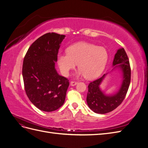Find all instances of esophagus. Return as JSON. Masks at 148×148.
Here are the masks:
<instances>
[{"instance_id":"34e87169","label":"esophagus","mask_w":148,"mask_h":148,"mask_svg":"<svg viewBox=\"0 0 148 148\" xmlns=\"http://www.w3.org/2000/svg\"><path fill=\"white\" fill-rule=\"evenodd\" d=\"M78 83V82H75V81H72V82H71V83H70V84L71 85V86H75V85L77 84Z\"/></svg>"}]
</instances>
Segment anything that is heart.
<instances>
[{"instance_id": "1", "label": "heart", "mask_w": 148, "mask_h": 148, "mask_svg": "<svg viewBox=\"0 0 148 148\" xmlns=\"http://www.w3.org/2000/svg\"><path fill=\"white\" fill-rule=\"evenodd\" d=\"M67 53L58 56V64L61 71L68 75L78 64L80 74L86 79L98 77L104 69L109 54L106 48L87 42H78L66 49Z\"/></svg>"}]
</instances>
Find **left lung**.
<instances>
[{
	"label": "left lung",
	"instance_id": "1",
	"mask_svg": "<svg viewBox=\"0 0 148 148\" xmlns=\"http://www.w3.org/2000/svg\"><path fill=\"white\" fill-rule=\"evenodd\" d=\"M113 66L120 67L123 73L122 86L115 95H105L99 88L106 75L91 82L88 85L87 104L89 108L95 113L104 114L114 110L121 104L126 96L131 81V68L128 57L123 48L119 49L115 53Z\"/></svg>",
	"mask_w": 148,
	"mask_h": 148
}]
</instances>
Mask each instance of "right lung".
<instances>
[{"mask_svg":"<svg viewBox=\"0 0 148 148\" xmlns=\"http://www.w3.org/2000/svg\"><path fill=\"white\" fill-rule=\"evenodd\" d=\"M65 36L48 33L31 44L25 56L22 68L24 86L29 101L39 110L52 112L64 104L69 80L57 73V60Z\"/></svg>","mask_w":148,"mask_h":148,"instance_id":"1","label":"right lung"}]
</instances>
